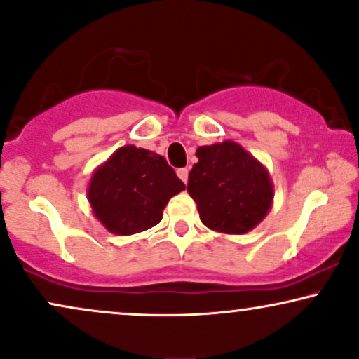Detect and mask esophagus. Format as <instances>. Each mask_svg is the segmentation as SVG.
I'll list each match as a JSON object with an SVG mask.
<instances>
[{"instance_id": "obj_1", "label": "esophagus", "mask_w": 359, "mask_h": 359, "mask_svg": "<svg viewBox=\"0 0 359 359\" xmlns=\"http://www.w3.org/2000/svg\"><path fill=\"white\" fill-rule=\"evenodd\" d=\"M178 176L183 183H188V176H189V170L188 168H180L178 170Z\"/></svg>"}]
</instances>
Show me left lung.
I'll return each instance as SVG.
<instances>
[{
  "mask_svg": "<svg viewBox=\"0 0 359 359\" xmlns=\"http://www.w3.org/2000/svg\"><path fill=\"white\" fill-rule=\"evenodd\" d=\"M188 193L200 218L219 233L243 234L253 229L271 208L268 171L238 143L224 141L196 149Z\"/></svg>",
  "mask_w": 359,
  "mask_h": 359,
  "instance_id": "left-lung-1",
  "label": "left lung"
}]
</instances>
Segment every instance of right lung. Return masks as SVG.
<instances>
[{
  "instance_id": "right-lung-1",
  "label": "right lung",
  "mask_w": 359,
  "mask_h": 359,
  "mask_svg": "<svg viewBox=\"0 0 359 359\" xmlns=\"http://www.w3.org/2000/svg\"><path fill=\"white\" fill-rule=\"evenodd\" d=\"M184 188L165 158L123 146L95 171L88 198L108 231L128 236L158 224L170 198Z\"/></svg>"
}]
</instances>
